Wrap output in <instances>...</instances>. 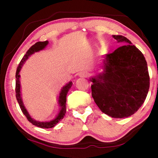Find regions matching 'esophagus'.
Listing matches in <instances>:
<instances>
[{"mask_svg":"<svg viewBox=\"0 0 158 158\" xmlns=\"http://www.w3.org/2000/svg\"><path fill=\"white\" fill-rule=\"evenodd\" d=\"M79 76L81 77H87L89 76V73H86V72H81V73H79Z\"/></svg>","mask_w":158,"mask_h":158,"instance_id":"esophagus-1","label":"esophagus"}]
</instances>
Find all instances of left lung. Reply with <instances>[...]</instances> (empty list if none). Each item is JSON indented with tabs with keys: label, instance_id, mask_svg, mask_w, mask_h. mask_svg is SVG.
Segmentation results:
<instances>
[{
	"label": "left lung",
	"instance_id": "1",
	"mask_svg": "<svg viewBox=\"0 0 158 158\" xmlns=\"http://www.w3.org/2000/svg\"><path fill=\"white\" fill-rule=\"evenodd\" d=\"M112 37L123 45L106 54L104 71L89 81L93 82L92 97L100 110L122 118L132 116L143 105L150 78L143 53L125 37Z\"/></svg>",
	"mask_w": 158,
	"mask_h": 158
}]
</instances>
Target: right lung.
<instances>
[{
    "label": "right lung",
    "instance_id": "1",
    "mask_svg": "<svg viewBox=\"0 0 158 158\" xmlns=\"http://www.w3.org/2000/svg\"><path fill=\"white\" fill-rule=\"evenodd\" d=\"M49 44V42L48 41H44V42H36L35 44L33 45L30 49L28 50V52H26L24 56L23 57L22 59H21V62L19 64L17 67V72H16V89H15V92H16V98H17V102L19 105L20 108L22 111L23 114L25 115L26 117L27 118L28 121L31 123L32 124L35 125L37 127H40L41 128H52L54 127L56 125L58 122H59L60 120H62L64 116H65V113H66V97L67 94L69 91V89H70L72 85H73V82L69 81L68 84H67L65 85L62 88V89L60 90L59 97H58V106H59V110H58V113L56 115V116L55 117V118L50 121L47 122H40L35 121V120L33 119V118L31 116V115L28 114V111L26 110L24 105H23L22 98H21V84H20V74L19 73L21 71V69L22 68V66L25 62L27 60L28 58H29L31 55L33 54L34 53L38 52L44 49L45 47H47V45Z\"/></svg>",
    "mask_w": 158,
    "mask_h": 158
}]
</instances>
